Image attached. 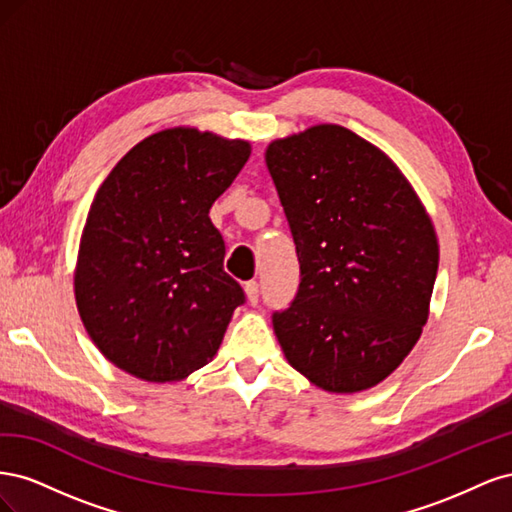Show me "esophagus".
I'll use <instances>...</instances> for the list:
<instances>
[{
    "label": "esophagus",
    "instance_id": "esophagus-1",
    "mask_svg": "<svg viewBox=\"0 0 512 512\" xmlns=\"http://www.w3.org/2000/svg\"><path fill=\"white\" fill-rule=\"evenodd\" d=\"M245 297H247V301H250L252 305H256L258 303V294H260V290H258V282H245Z\"/></svg>",
    "mask_w": 512,
    "mask_h": 512
}]
</instances>
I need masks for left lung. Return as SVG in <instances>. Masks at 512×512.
Wrapping results in <instances>:
<instances>
[{"mask_svg":"<svg viewBox=\"0 0 512 512\" xmlns=\"http://www.w3.org/2000/svg\"><path fill=\"white\" fill-rule=\"evenodd\" d=\"M265 162L297 245L301 284L273 314L288 363L318 389L389 378L429 318L440 247L406 175L337 123L275 138Z\"/></svg>","mask_w":512,"mask_h":512,"instance_id":"1","label":"left lung"}]
</instances>
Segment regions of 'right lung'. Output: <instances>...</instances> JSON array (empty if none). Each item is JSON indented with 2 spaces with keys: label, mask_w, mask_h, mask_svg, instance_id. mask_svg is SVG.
I'll return each instance as SVG.
<instances>
[{
  "label": "right lung",
  "mask_w": 512,
  "mask_h": 512,
  "mask_svg": "<svg viewBox=\"0 0 512 512\" xmlns=\"http://www.w3.org/2000/svg\"><path fill=\"white\" fill-rule=\"evenodd\" d=\"M252 147L198 128L134 145L87 213L74 299L96 348L145 382H179L218 352L243 288L209 209Z\"/></svg>",
  "instance_id": "right-lung-1"
}]
</instances>
